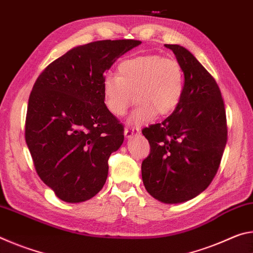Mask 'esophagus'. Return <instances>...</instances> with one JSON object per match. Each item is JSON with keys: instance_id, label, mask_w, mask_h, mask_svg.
Returning a JSON list of instances; mask_svg holds the SVG:
<instances>
[{"instance_id": "1", "label": "esophagus", "mask_w": 253, "mask_h": 253, "mask_svg": "<svg viewBox=\"0 0 253 253\" xmlns=\"http://www.w3.org/2000/svg\"><path fill=\"white\" fill-rule=\"evenodd\" d=\"M138 132H139V130L137 129V128H134V127H127V128H125V131H124V135H125V137H128V138H129V137L134 136V135H136V134H138Z\"/></svg>"}]
</instances>
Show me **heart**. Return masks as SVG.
Returning a JSON list of instances; mask_svg holds the SVG:
<instances>
[{
	"mask_svg": "<svg viewBox=\"0 0 253 253\" xmlns=\"http://www.w3.org/2000/svg\"><path fill=\"white\" fill-rule=\"evenodd\" d=\"M183 90L184 76L179 63L157 54L124 60L117 76L106 75L102 78L105 105L114 116L123 117L134 97L138 101L130 117L134 125L152 122L156 114L169 115L181 101Z\"/></svg>",
	"mask_w": 253,
	"mask_h": 253,
	"instance_id": "b5f03b06",
	"label": "heart"
}]
</instances>
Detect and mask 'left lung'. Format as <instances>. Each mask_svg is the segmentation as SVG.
I'll return each instance as SVG.
<instances>
[{
    "mask_svg": "<svg viewBox=\"0 0 253 253\" xmlns=\"http://www.w3.org/2000/svg\"><path fill=\"white\" fill-rule=\"evenodd\" d=\"M173 51L184 74L182 99L172 115L144 128L151 153L142 163L145 188L163 203H182L211 184L223 155L228 126L219 85L187 49Z\"/></svg>",
    "mask_w": 253,
    "mask_h": 253,
    "instance_id": "left-lung-1",
    "label": "left lung"
}]
</instances>
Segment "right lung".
Instances as JSON below:
<instances>
[{
	"label": "right lung",
	"instance_id": "obj_1",
	"mask_svg": "<svg viewBox=\"0 0 253 253\" xmlns=\"http://www.w3.org/2000/svg\"><path fill=\"white\" fill-rule=\"evenodd\" d=\"M140 43L101 40L76 46L34 83L25 142L39 177L65 202H84L105 185L108 158L124 142V126L105 105L102 78Z\"/></svg>",
	"mask_w": 253,
	"mask_h": 253
}]
</instances>
